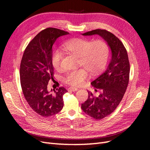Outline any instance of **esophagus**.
<instances>
[{
    "label": "esophagus",
    "mask_w": 150,
    "mask_h": 150,
    "mask_svg": "<svg viewBox=\"0 0 150 150\" xmlns=\"http://www.w3.org/2000/svg\"><path fill=\"white\" fill-rule=\"evenodd\" d=\"M68 90L69 91H77L78 89L77 88H75L70 87V88H68Z\"/></svg>",
    "instance_id": "obj_1"
}]
</instances>
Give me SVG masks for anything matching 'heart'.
Segmentation results:
<instances>
[{
    "mask_svg": "<svg viewBox=\"0 0 150 150\" xmlns=\"http://www.w3.org/2000/svg\"><path fill=\"white\" fill-rule=\"evenodd\" d=\"M63 48L79 59V65L95 75L105 68L109 56V47L103 40H90L76 38L65 42ZM62 55L59 52L53 53L52 64L56 71L62 69ZM88 77L87 71L84 69H79L66 73L64 81L71 86H80Z\"/></svg>",
    "mask_w": 150,
    "mask_h": 150,
    "instance_id": "1",
    "label": "heart"
}]
</instances>
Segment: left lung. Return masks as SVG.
Listing matches in <instances>:
<instances>
[{
	"instance_id": "obj_1",
	"label": "left lung",
	"mask_w": 150,
	"mask_h": 150,
	"mask_svg": "<svg viewBox=\"0 0 150 150\" xmlns=\"http://www.w3.org/2000/svg\"><path fill=\"white\" fill-rule=\"evenodd\" d=\"M83 35H98L106 41L111 50V59L106 71L91 82V85L101 91L98 97L88 92V98L81 108L85 113L97 120L103 119L113 112L125 93L129 79V62L122 42L106 30H94Z\"/></svg>"
}]
</instances>
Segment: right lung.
Returning <instances> with one entry per match:
<instances>
[{"label":"right lung","instance_id":"1","mask_svg":"<svg viewBox=\"0 0 150 150\" xmlns=\"http://www.w3.org/2000/svg\"><path fill=\"white\" fill-rule=\"evenodd\" d=\"M68 34L54 28L41 31L28 44L21 60L20 79L24 97L31 109L44 117L54 115L64 106L63 95L68 91L60 87L49 91L47 86L54 75L52 46L57 38Z\"/></svg>","mask_w":150,"mask_h":150}]
</instances>
